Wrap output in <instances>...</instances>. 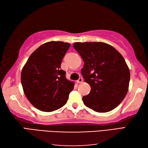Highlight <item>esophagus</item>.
I'll list each match as a JSON object with an SVG mask.
<instances>
[{"label": "esophagus", "mask_w": 148, "mask_h": 148, "mask_svg": "<svg viewBox=\"0 0 148 148\" xmlns=\"http://www.w3.org/2000/svg\"><path fill=\"white\" fill-rule=\"evenodd\" d=\"M83 82V79L82 78H79V79H78L77 81V82L78 83V84H80V83H82Z\"/></svg>", "instance_id": "1"}]
</instances>
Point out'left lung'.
Listing matches in <instances>:
<instances>
[{"mask_svg":"<svg viewBox=\"0 0 148 148\" xmlns=\"http://www.w3.org/2000/svg\"><path fill=\"white\" fill-rule=\"evenodd\" d=\"M84 62L82 74L91 86L84 105L97 112H107L121 103L129 87V68L118 51L103 42L73 44Z\"/></svg>","mask_w":148,"mask_h":148,"instance_id":"obj_1","label":"left lung"}]
</instances>
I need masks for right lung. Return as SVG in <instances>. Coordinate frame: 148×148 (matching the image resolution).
<instances>
[{
  "label": "right lung",
  "mask_w": 148,
  "mask_h": 148,
  "mask_svg": "<svg viewBox=\"0 0 148 148\" xmlns=\"http://www.w3.org/2000/svg\"><path fill=\"white\" fill-rule=\"evenodd\" d=\"M70 44L50 41L41 45L26 62L21 73L25 95L33 106L52 112L66 103L75 84L61 69L62 60Z\"/></svg>",
  "instance_id": "obj_1"
}]
</instances>
